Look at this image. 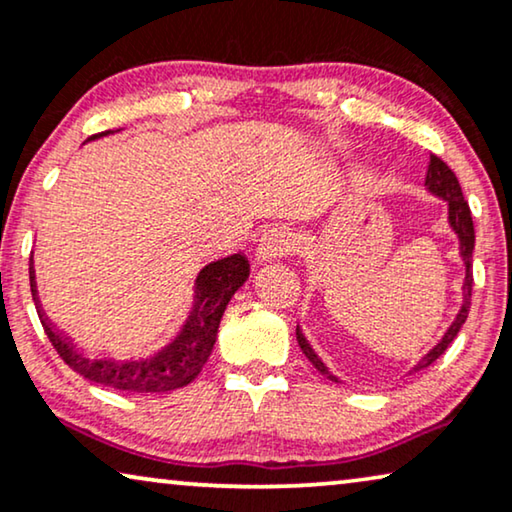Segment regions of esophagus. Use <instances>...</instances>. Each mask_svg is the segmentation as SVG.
Returning a JSON list of instances; mask_svg holds the SVG:
<instances>
[{
    "instance_id": "esophagus-1",
    "label": "esophagus",
    "mask_w": 512,
    "mask_h": 512,
    "mask_svg": "<svg viewBox=\"0 0 512 512\" xmlns=\"http://www.w3.org/2000/svg\"><path fill=\"white\" fill-rule=\"evenodd\" d=\"M294 250V236L283 227H273L264 232L262 241L257 246V259L259 262H271L283 255H290Z\"/></svg>"
}]
</instances>
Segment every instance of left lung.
Here are the masks:
<instances>
[{
	"instance_id": "obj_1",
	"label": "left lung",
	"mask_w": 512,
	"mask_h": 512,
	"mask_svg": "<svg viewBox=\"0 0 512 512\" xmlns=\"http://www.w3.org/2000/svg\"><path fill=\"white\" fill-rule=\"evenodd\" d=\"M424 185H427V190L431 194H436V197H441V199L448 201V222H450L452 232L459 236V255H462V259H464L466 278H464V287H462V290H464V304H462V308H459L455 322H452L450 329L445 331V336L441 338V341L434 345V350H429L427 355H424L420 362L413 366V371H410V373L427 369V366L434 364L436 359L441 357L445 350H448V345L455 341V336L459 334V329H462L466 318H469L471 290H473V246H475V232H473L471 208H469V201H466L464 194H462V185H459L455 171H452L448 164H445L441 157H436V155L429 157L427 181H424ZM297 341H299V348L304 350V355L308 357V362H311L315 369L322 373V376H327L331 383H341V380H338L334 373H331L327 366L322 364V359L315 355V350L311 348V343L306 341V336L301 334L299 327H297Z\"/></svg>"
}]
</instances>
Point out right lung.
Instances as JSON below:
<instances>
[{
	"mask_svg": "<svg viewBox=\"0 0 512 512\" xmlns=\"http://www.w3.org/2000/svg\"><path fill=\"white\" fill-rule=\"evenodd\" d=\"M102 134H92L90 139H97ZM250 273V264L243 255H232L218 262H211L199 271L197 276V301H194L192 313L187 315V322L174 341L167 348L157 352L148 359H134V362H113V359H90L74 350L67 338L57 334L50 327L46 315L41 313L37 283H34V266H30V285L32 297L37 301V311L41 318L43 331H46L50 343L57 350V355L64 359V364L83 378L99 383L104 387L122 392H169L178 390L187 383H192L204 369L208 355H211L222 313L234 297V292L246 283Z\"/></svg>",
	"mask_w": 512,
	"mask_h": 512,
	"instance_id": "1",
	"label": "right lung"
}]
</instances>
